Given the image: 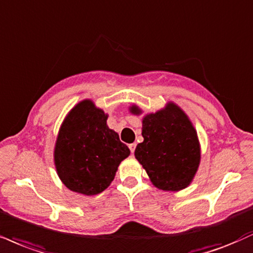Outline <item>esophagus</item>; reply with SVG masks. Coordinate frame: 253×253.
Returning <instances> with one entry per match:
<instances>
[{"label": "esophagus", "instance_id": "obj_1", "mask_svg": "<svg viewBox=\"0 0 253 253\" xmlns=\"http://www.w3.org/2000/svg\"><path fill=\"white\" fill-rule=\"evenodd\" d=\"M128 147H129L130 152H132V153H134V151H135V147H136V144H130V145H128Z\"/></svg>", "mask_w": 253, "mask_h": 253}]
</instances>
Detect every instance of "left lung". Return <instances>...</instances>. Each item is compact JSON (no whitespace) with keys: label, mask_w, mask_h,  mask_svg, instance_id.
<instances>
[{"label":"left lung","mask_w":253,"mask_h":253,"mask_svg":"<svg viewBox=\"0 0 253 253\" xmlns=\"http://www.w3.org/2000/svg\"><path fill=\"white\" fill-rule=\"evenodd\" d=\"M132 114H141L133 105ZM144 141L136 146L134 156L159 190L180 191L186 188L198 171L200 145L197 130L185 112L169 102L156 113L142 119Z\"/></svg>","instance_id":"1"}]
</instances>
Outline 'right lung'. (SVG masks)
<instances>
[{
  "instance_id": "obj_1",
  "label": "right lung",
  "mask_w": 253,
  "mask_h": 253,
  "mask_svg": "<svg viewBox=\"0 0 253 253\" xmlns=\"http://www.w3.org/2000/svg\"><path fill=\"white\" fill-rule=\"evenodd\" d=\"M107 118L92 100H84L61 125L54 161L61 181L71 191L84 196L101 193L129 156V148L107 126Z\"/></svg>"
}]
</instances>
